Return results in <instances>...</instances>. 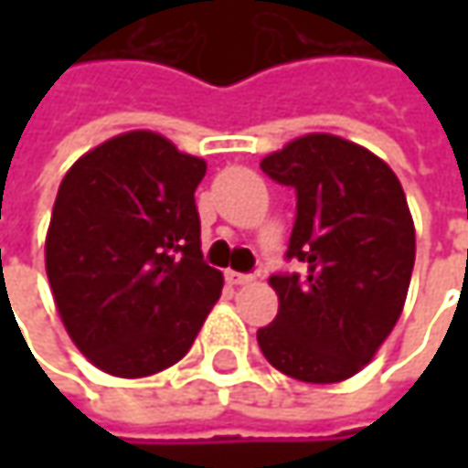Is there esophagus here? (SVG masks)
Segmentation results:
<instances>
[{"label":"esophagus","instance_id":"esophagus-1","mask_svg":"<svg viewBox=\"0 0 468 468\" xmlns=\"http://www.w3.org/2000/svg\"><path fill=\"white\" fill-rule=\"evenodd\" d=\"M226 281L231 283V286H244V283H252L255 276L252 273H237V271H226Z\"/></svg>","mask_w":468,"mask_h":468}]
</instances>
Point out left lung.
<instances>
[{
    "instance_id": "obj_1",
    "label": "left lung",
    "mask_w": 468,
    "mask_h": 468,
    "mask_svg": "<svg viewBox=\"0 0 468 468\" xmlns=\"http://www.w3.org/2000/svg\"><path fill=\"white\" fill-rule=\"evenodd\" d=\"M261 169L297 192L286 261L273 273L276 320L258 331L265 359L302 383H341L367 365L404 310L414 221L399 176L367 148L304 135Z\"/></svg>"
}]
</instances>
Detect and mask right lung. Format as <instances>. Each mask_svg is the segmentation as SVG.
Listing matches in <instances>:
<instances>
[{"label": "right lung", "instance_id": "add662e5", "mask_svg": "<svg viewBox=\"0 0 468 468\" xmlns=\"http://www.w3.org/2000/svg\"><path fill=\"white\" fill-rule=\"evenodd\" d=\"M203 176V158L148 130L101 143L64 174L46 276L69 338L109 375L179 362L221 297L224 276L200 250Z\"/></svg>", "mask_w": 468, "mask_h": 468}]
</instances>
